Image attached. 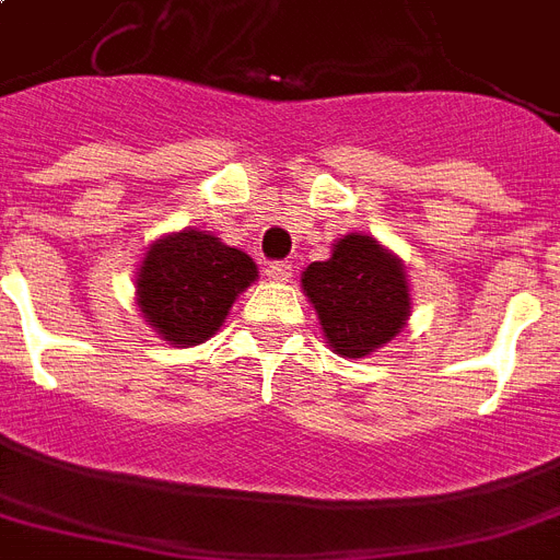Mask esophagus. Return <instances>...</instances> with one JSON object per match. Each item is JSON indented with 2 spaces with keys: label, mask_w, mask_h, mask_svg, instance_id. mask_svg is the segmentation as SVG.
Wrapping results in <instances>:
<instances>
[{
  "label": "esophagus",
  "mask_w": 560,
  "mask_h": 560,
  "mask_svg": "<svg viewBox=\"0 0 560 560\" xmlns=\"http://www.w3.org/2000/svg\"><path fill=\"white\" fill-rule=\"evenodd\" d=\"M267 276H270L272 281H290V276H293V264L290 261H272L267 264Z\"/></svg>",
  "instance_id": "esophagus-1"
}]
</instances>
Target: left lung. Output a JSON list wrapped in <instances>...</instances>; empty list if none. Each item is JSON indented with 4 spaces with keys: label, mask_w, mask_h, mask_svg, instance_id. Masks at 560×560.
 Listing matches in <instances>:
<instances>
[{
    "label": "left lung",
    "mask_w": 560,
    "mask_h": 560,
    "mask_svg": "<svg viewBox=\"0 0 560 560\" xmlns=\"http://www.w3.org/2000/svg\"><path fill=\"white\" fill-rule=\"evenodd\" d=\"M302 293L314 305L325 342L340 358H369L395 340L412 316L404 261L363 232L337 237L331 258L307 264Z\"/></svg>",
    "instance_id": "obj_1"
}]
</instances>
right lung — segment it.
I'll return each mask as SVG.
<instances>
[{"mask_svg": "<svg viewBox=\"0 0 560 560\" xmlns=\"http://www.w3.org/2000/svg\"><path fill=\"white\" fill-rule=\"evenodd\" d=\"M258 279V264L218 235L179 229L156 237L136 272V305L174 349L200 346L226 323L235 299Z\"/></svg>", "mask_w": 560, "mask_h": 560, "instance_id": "right-lung-1", "label": "right lung"}]
</instances>
